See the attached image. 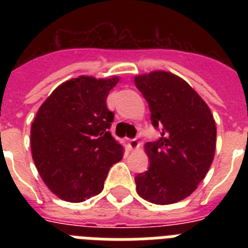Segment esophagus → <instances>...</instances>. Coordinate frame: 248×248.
Returning a JSON list of instances; mask_svg holds the SVG:
<instances>
[{"instance_id":"obj_1","label":"esophagus","mask_w":248,"mask_h":248,"mask_svg":"<svg viewBox=\"0 0 248 248\" xmlns=\"http://www.w3.org/2000/svg\"><path fill=\"white\" fill-rule=\"evenodd\" d=\"M128 147L131 148V149H138L139 148V141L136 138L134 139H128Z\"/></svg>"}]
</instances>
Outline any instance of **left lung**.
Instances as JSON below:
<instances>
[{"instance_id": "1", "label": "left lung", "mask_w": 248, "mask_h": 248, "mask_svg": "<svg viewBox=\"0 0 248 248\" xmlns=\"http://www.w3.org/2000/svg\"><path fill=\"white\" fill-rule=\"evenodd\" d=\"M161 136L145 145L149 169L135 176L136 192L155 204L184 200L203 180L216 147V124L202 97L180 77L152 72L135 77Z\"/></svg>"}]
</instances>
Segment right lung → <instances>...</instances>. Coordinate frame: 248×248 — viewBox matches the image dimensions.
Here are the masks:
<instances>
[{
  "label": "right lung",
  "instance_id": "add662e5",
  "mask_svg": "<svg viewBox=\"0 0 248 248\" xmlns=\"http://www.w3.org/2000/svg\"><path fill=\"white\" fill-rule=\"evenodd\" d=\"M117 82V77L69 79L37 112L31 128L33 161L62 200L83 202L99 194L109 169L122 159V145L109 132L114 114L105 103Z\"/></svg>",
  "mask_w": 248,
  "mask_h": 248
}]
</instances>
